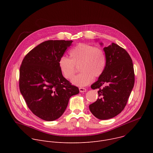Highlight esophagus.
I'll return each mask as SVG.
<instances>
[{"label":"esophagus","mask_w":153,"mask_h":153,"mask_svg":"<svg viewBox=\"0 0 153 153\" xmlns=\"http://www.w3.org/2000/svg\"><path fill=\"white\" fill-rule=\"evenodd\" d=\"M79 91L80 93H84L86 91V90L85 88H79Z\"/></svg>","instance_id":"esophagus-1"}]
</instances>
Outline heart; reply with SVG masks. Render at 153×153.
<instances>
[{"instance_id": "obj_1", "label": "heart", "mask_w": 153, "mask_h": 153, "mask_svg": "<svg viewBox=\"0 0 153 153\" xmlns=\"http://www.w3.org/2000/svg\"><path fill=\"white\" fill-rule=\"evenodd\" d=\"M70 59L62 56L58 65L65 78L71 79L76 73V67L79 65L80 73L75 76L71 82L78 86H84L90 83L94 77L100 76L106 67V56L99 47L86 43H79L69 52Z\"/></svg>"}]
</instances>
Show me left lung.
Listing matches in <instances>:
<instances>
[{
	"label": "left lung",
	"instance_id": "1",
	"mask_svg": "<svg viewBox=\"0 0 153 153\" xmlns=\"http://www.w3.org/2000/svg\"><path fill=\"white\" fill-rule=\"evenodd\" d=\"M103 51L105 69L91 86L93 90L99 89V97L89 106L91 113L100 120L111 119L122 111L134 85L133 63L127 51L114 43Z\"/></svg>",
	"mask_w": 153,
	"mask_h": 153
}]
</instances>
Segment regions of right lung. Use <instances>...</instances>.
Instances as JSON below:
<instances>
[{"instance_id": "right-lung-1", "label": "right lung", "mask_w": 153, "mask_h": 153, "mask_svg": "<svg viewBox=\"0 0 153 153\" xmlns=\"http://www.w3.org/2000/svg\"><path fill=\"white\" fill-rule=\"evenodd\" d=\"M73 40H50L31 50L19 72V88L32 113L47 121L59 118L70 98L79 93L77 86L65 79L58 61Z\"/></svg>"}]
</instances>
